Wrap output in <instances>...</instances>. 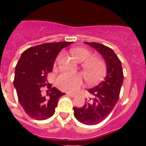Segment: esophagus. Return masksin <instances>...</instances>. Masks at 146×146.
I'll return each instance as SVG.
<instances>
[{
	"label": "esophagus",
	"mask_w": 146,
	"mask_h": 146,
	"mask_svg": "<svg viewBox=\"0 0 146 146\" xmlns=\"http://www.w3.org/2000/svg\"><path fill=\"white\" fill-rule=\"evenodd\" d=\"M66 95H67V96H70V97H72V98H73V97H75V95H74V94H72V93H70V92H67V93H66Z\"/></svg>",
	"instance_id": "esophagus-1"
}]
</instances>
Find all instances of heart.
I'll use <instances>...</instances> for the list:
<instances>
[{
    "label": "heart",
    "mask_w": 146,
    "mask_h": 146,
    "mask_svg": "<svg viewBox=\"0 0 146 146\" xmlns=\"http://www.w3.org/2000/svg\"><path fill=\"white\" fill-rule=\"evenodd\" d=\"M70 54L77 61L82 62L85 78L90 84H97L106 75V66L103 60L96 57H90L91 52L85 48H74ZM56 86L65 92H76L82 83V76L79 73H63L56 79Z\"/></svg>",
    "instance_id": "obj_1"
}]
</instances>
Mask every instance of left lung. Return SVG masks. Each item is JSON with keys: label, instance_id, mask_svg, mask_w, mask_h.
I'll list each match as a JSON object with an SVG mask.
<instances>
[{"label": "left lung", "instance_id": "left-lung-1", "mask_svg": "<svg viewBox=\"0 0 146 146\" xmlns=\"http://www.w3.org/2000/svg\"><path fill=\"white\" fill-rule=\"evenodd\" d=\"M96 49L104 58L107 74L104 80L92 89H88L93 96L84 106L73 108L76 119L86 125H95L104 120L117 104L123 81L121 62L113 50L96 42H84Z\"/></svg>", "mask_w": 146, "mask_h": 146}]
</instances>
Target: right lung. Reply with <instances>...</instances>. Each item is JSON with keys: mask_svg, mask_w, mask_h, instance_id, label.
Here are the masks:
<instances>
[{"mask_svg": "<svg viewBox=\"0 0 146 146\" xmlns=\"http://www.w3.org/2000/svg\"><path fill=\"white\" fill-rule=\"evenodd\" d=\"M73 42L44 43L26 49L15 69L13 81L19 102L29 117L38 120H46L54 113L58 100L65 95L50 87L46 96L42 89L46 85L47 75L51 72L60 51Z\"/></svg>", "mask_w": 146, "mask_h": 146, "instance_id": "add662e5", "label": "right lung"}]
</instances>
